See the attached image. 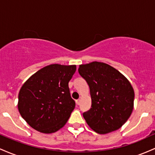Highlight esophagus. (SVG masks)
<instances>
[{
    "label": "esophagus",
    "instance_id": "esophagus-1",
    "mask_svg": "<svg viewBox=\"0 0 155 155\" xmlns=\"http://www.w3.org/2000/svg\"><path fill=\"white\" fill-rule=\"evenodd\" d=\"M76 104H77V105H79L80 104V99H78V100H76Z\"/></svg>",
    "mask_w": 155,
    "mask_h": 155
}]
</instances>
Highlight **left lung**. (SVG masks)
<instances>
[{
  "mask_svg": "<svg viewBox=\"0 0 155 155\" xmlns=\"http://www.w3.org/2000/svg\"><path fill=\"white\" fill-rule=\"evenodd\" d=\"M79 73L90 87L91 108L83 114L89 127L99 134L120 129L134 106V90L128 79L114 68L101 62L80 65Z\"/></svg>",
  "mask_w": 155,
  "mask_h": 155,
  "instance_id": "1",
  "label": "left lung"
}]
</instances>
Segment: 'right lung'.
Returning a JSON list of instances; mask_svg holds the SVG:
<instances>
[{
	"label": "right lung",
	"mask_w": 155,
	"mask_h": 155,
	"mask_svg": "<svg viewBox=\"0 0 155 155\" xmlns=\"http://www.w3.org/2000/svg\"><path fill=\"white\" fill-rule=\"evenodd\" d=\"M76 70V65L51 64L23 84L17 106L31 127L40 133H52L66 124L76 106L68 87Z\"/></svg>",
	"instance_id": "add662e5"
}]
</instances>
